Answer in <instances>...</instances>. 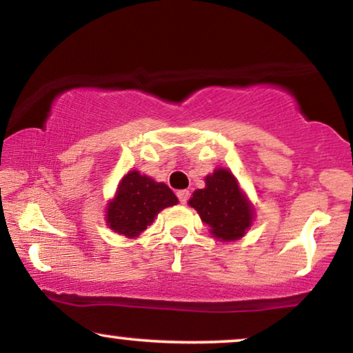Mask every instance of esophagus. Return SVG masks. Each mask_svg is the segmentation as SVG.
I'll return each instance as SVG.
<instances>
[{"instance_id":"obj_1","label":"esophagus","mask_w":353,"mask_h":353,"mask_svg":"<svg viewBox=\"0 0 353 353\" xmlns=\"http://www.w3.org/2000/svg\"><path fill=\"white\" fill-rule=\"evenodd\" d=\"M176 196H178V199H180L181 204H186V201L190 199V191L180 190V191H176Z\"/></svg>"}]
</instances>
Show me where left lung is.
<instances>
[{
    "label": "left lung",
    "mask_w": 353,
    "mask_h": 353,
    "mask_svg": "<svg viewBox=\"0 0 353 353\" xmlns=\"http://www.w3.org/2000/svg\"><path fill=\"white\" fill-rule=\"evenodd\" d=\"M188 204L194 207L201 220L210 226V233L219 241L243 238L250 228L254 209L226 168H216L205 176V188L196 190Z\"/></svg>",
    "instance_id": "8db88e82"
}]
</instances>
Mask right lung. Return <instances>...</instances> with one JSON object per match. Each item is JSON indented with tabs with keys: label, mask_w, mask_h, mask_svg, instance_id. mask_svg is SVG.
<instances>
[{
	"label": "right lung",
	"mask_w": 353,
	"mask_h": 353,
	"mask_svg": "<svg viewBox=\"0 0 353 353\" xmlns=\"http://www.w3.org/2000/svg\"><path fill=\"white\" fill-rule=\"evenodd\" d=\"M176 202V196L165 183H157L132 170L122 178L117 194L109 202L105 221L115 233L137 238L152 223L159 212Z\"/></svg>",
	"instance_id": "obj_1"
}]
</instances>
